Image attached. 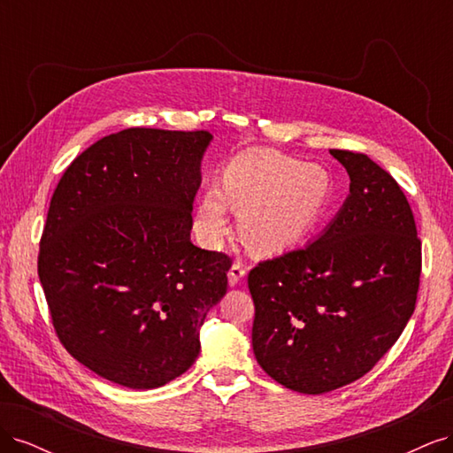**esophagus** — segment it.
Wrapping results in <instances>:
<instances>
[{
    "label": "esophagus",
    "mask_w": 453,
    "mask_h": 453,
    "mask_svg": "<svg viewBox=\"0 0 453 453\" xmlns=\"http://www.w3.org/2000/svg\"><path fill=\"white\" fill-rule=\"evenodd\" d=\"M245 272H248V270H245L243 263H240V260H234V265H232L230 270H228V283H230V287L238 285L243 280Z\"/></svg>",
    "instance_id": "1"
}]
</instances>
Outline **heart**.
I'll return each instance as SVG.
<instances>
[{
	"instance_id": "heart-1",
	"label": "heart",
	"mask_w": 453,
	"mask_h": 453,
	"mask_svg": "<svg viewBox=\"0 0 453 453\" xmlns=\"http://www.w3.org/2000/svg\"><path fill=\"white\" fill-rule=\"evenodd\" d=\"M333 202V180L319 164L276 150L232 158L221 187H205L196 203V232L217 242L226 232V210L240 211V236L250 250L283 253L303 242Z\"/></svg>"
}]
</instances>
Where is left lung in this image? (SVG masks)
I'll return each mask as SVG.
<instances>
[{"label": "left lung", "instance_id": "left-lung-1", "mask_svg": "<svg viewBox=\"0 0 453 453\" xmlns=\"http://www.w3.org/2000/svg\"><path fill=\"white\" fill-rule=\"evenodd\" d=\"M331 155L351 181L333 223L248 276L257 363L306 395L372 370L414 313L421 273V242L399 183L363 153Z\"/></svg>", "mask_w": 453, "mask_h": 453}]
</instances>
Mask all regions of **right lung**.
<instances>
[{
    "instance_id": "add662e5",
    "label": "right lung",
    "mask_w": 453,
    "mask_h": 453,
    "mask_svg": "<svg viewBox=\"0 0 453 453\" xmlns=\"http://www.w3.org/2000/svg\"><path fill=\"white\" fill-rule=\"evenodd\" d=\"M213 135L128 128L83 150L58 181L37 273L67 353L130 389L181 376L226 293L228 255L190 242Z\"/></svg>"
}]
</instances>
